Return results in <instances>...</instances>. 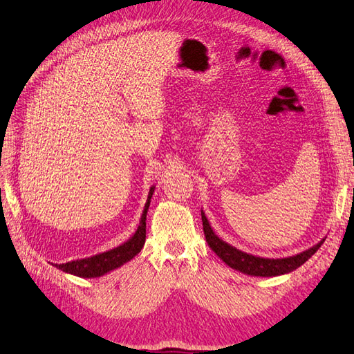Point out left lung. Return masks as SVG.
<instances>
[{
  "label": "left lung",
  "mask_w": 354,
  "mask_h": 354,
  "mask_svg": "<svg viewBox=\"0 0 354 354\" xmlns=\"http://www.w3.org/2000/svg\"><path fill=\"white\" fill-rule=\"evenodd\" d=\"M201 217H203L204 234L209 248H212V250L221 257L227 266H231L232 270H236L243 274L253 275V277H275V275L289 274L307 262L310 257L319 250L320 245L324 241L323 238L322 241H319L316 245L310 247L308 250L301 252L295 256L281 257V259H270V257H261V256L245 253L243 250H238L236 247L227 244L226 241L222 240V238H218L214 234L213 227L209 225L208 218L203 209H201Z\"/></svg>",
  "instance_id": "left-lung-1"
}]
</instances>
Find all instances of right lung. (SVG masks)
<instances>
[{
    "label": "right lung",
    "instance_id": "obj_1",
    "mask_svg": "<svg viewBox=\"0 0 354 354\" xmlns=\"http://www.w3.org/2000/svg\"><path fill=\"white\" fill-rule=\"evenodd\" d=\"M153 192L155 186H151L149 190L147 203L145 205V209H142V214L140 218V225L128 241L111 248V250L93 254L91 257H84V259H75L66 263H55L56 268L66 274L82 277V279H97V277L106 275L113 270L120 268L122 265L129 262L132 257H136L146 243V217Z\"/></svg>",
    "mask_w": 354,
    "mask_h": 354
}]
</instances>
